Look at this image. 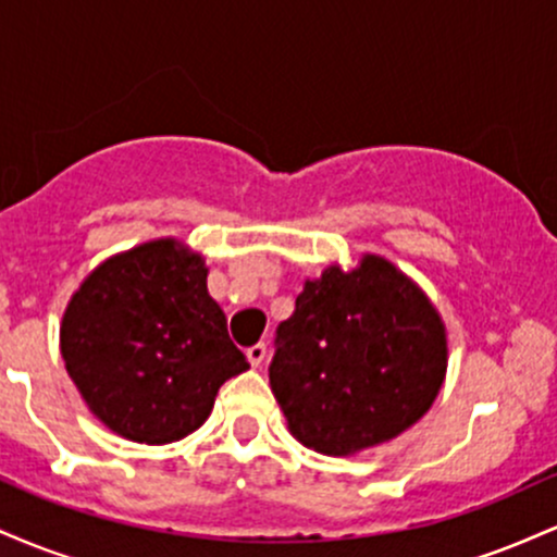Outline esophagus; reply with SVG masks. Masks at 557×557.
Here are the masks:
<instances>
[{"label":"esophagus","mask_w":557,"mask_h":557,"mask_svg":"<svg viewBox=\"0 0 557 557\" xmlns=\"http://www.w3.org/2000/svg\"><path fill=\"white\" fill-rule=\"evenodd\" d=\"M246 356H248V361H251V367H261V361H264V356H267V345L264 343L251 345V348H246Z\"/></svg>","instance_id":"esophagus-1"}]
</instances>
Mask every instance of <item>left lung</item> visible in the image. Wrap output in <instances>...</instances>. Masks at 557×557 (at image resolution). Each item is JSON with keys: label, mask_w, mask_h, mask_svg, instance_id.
Segmentation results:
<instances>
[{"label": "left lung", "mask_w": 557, "mask_h": 557, "mask_svg": "<svg viewBox=\"0 0 557 557\" xmlns=\"http://www.w3.org/2000/svg\"><path fill=\"white\" fill-rule=\"evenodd\" d=\"M447 330L421 287L380 253L306 277L277 327L270 385L287 430L322 456L389 443L432 408Z\"/></svg>", "instance_id": "obj_1"}]
</instances>
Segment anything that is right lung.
Masks as SVG:
<instances>
[{
    "label": "right lung",
    "mask_w": 557,
    "mask_h": 557,
    "mask_svg": "<svg viewBox=\"0 0 557 557\" xmlns=\"http://www.w3.org/2000/svg\"><path fill=\"white\" fill-rule=\"evenodd\" d=\"M209 267L177 238H154L104 259L67 300L60 324L65 369L107 430L131 443L188 437L246 356L207 290Z\"/></svg>",
    "instance_id": "obj_1"
}]
</instances>
